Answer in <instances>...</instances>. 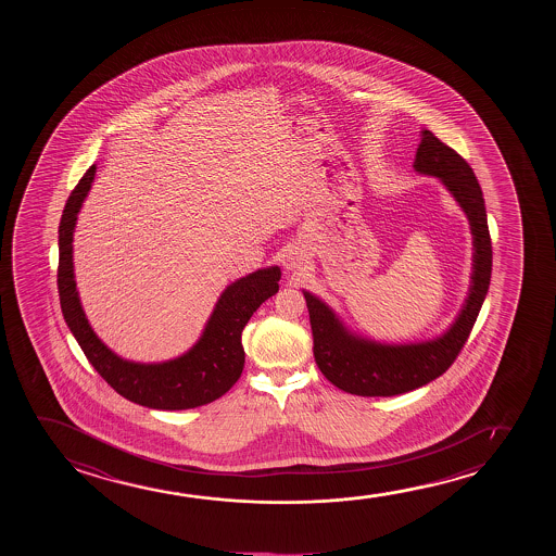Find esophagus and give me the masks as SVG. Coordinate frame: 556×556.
<instances>
[{"label":"esophagus","instance_id":"34e87169","mask_svg":"<svg viewBox=\"0 0 556 556\" xmlns=\"http://www.w3.org/2000/svg\"><path fill=\"white\" fill-rule=\"evenodd\" d=\"M300 264H302V258H300L298 254H294V252H292V256H289V258H287V269H296V267L300 266Z\"/></svg>","mask_w":556,"mask_h":556}]
</instances>
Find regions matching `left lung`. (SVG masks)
<instances>
[{
  "mask_svg": "<svg viewBox=\"0 0 556 556\" xmlns=\"http://www.w3.org/2000/svg\"><path fill=\"white\" fill-rule=\"evenodd\" d=\"M414 168L437 176L469 218L472 274L462 312L444 334L418 343H380L353 334L323 300L305 292L313 332V355L320 372L345 393L393 396L421 388L446 372L456 361L479 317L492 275V241L479 180L469 163L431 130H421Z\"/></svg>",
  "mask_w": 556,
  "mask_h": 556,
  "instance_id": "1",
  "label": "left lung"
}]
</instances>
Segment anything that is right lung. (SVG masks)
Segmentation results:
<instances>
[{
	"label": "right lung",
	"mask_w": 556,
	"mask_h": 556,
	"mask_svg": "<svg viewBox=\"0 0 556 556\" xmlns=\"http://www.w3.org/2000/svg\"><path fill=\"white\" fill-rule=\"evenodd\" d=\"M97 167L91 165L70 193L59 226V296L62 315L85 357L108 386L130 403L155 410H188L213 403L228 393L243 372V328L252 313L279 290L281 269L264 267L237 279L222 292L198 343L165 363H132L115 355L94 334L77 294L74 279V229L77 214L91 190Z\"/></svg>",
	"instance_id": "add662e5"
}]
</instances>
